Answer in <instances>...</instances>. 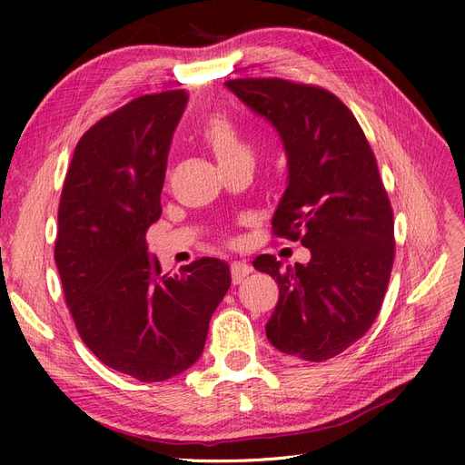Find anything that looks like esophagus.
Returning <instances> with one entry per match:
<instances>
[{
  "label": "esophagus",
  "mask_w": 465,
  "mask_h": 465,
  "mask_svg": "<svg viewBox=\"0 0 465 465\" xmlns=\"http://www.w3.org/2000/svg\"><path fill=\"white\" fill-rule=\"evenodd\" d=\"M252 273V267L246 262H232L231 263V275H232V283L238 285L244 277Z\"/></svg>",
  "instance_id": "esophagus-1"
}]
</instances>
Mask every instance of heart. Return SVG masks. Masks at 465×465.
Masks as SVG:
<instances>
[{
    "instance_id": "b5f03b06",
    "label": "heart",
    "mask_w": 465,
    "mask_h": 465,
    "mask_svg": "<svg viewBox=\"0 0 465 465\" xmlns=\"http://www.w3.org/2000/svg\"><path fill=\"white\" fill-rule=\"evenodd\" d=\"M202 139L207 143V147L213 151L221 168L231 166L238 161L252 159V149L248 142L244 139L242 132L238 130V125L229 116H211L203 125Z\"/></svg>"
}]
</instances>
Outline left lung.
<instances>
[{"label": "left lung", "mask_w": 465, "mask_h": 465, "mask_svg": "<svg viewBox=\"0 0 465 465\" xmlns=\"http://www.w3.org/2000/svg\"><path fill=\"white\" fill-rule=\"evenodd\" d=\"M231 93L277 130L287 188L272 224L311 262L254 260L279 285L265 333L281 353L322 362L369 331L393 263V215L359 122L335 94L285 79H232Z\"/></svg>", "instance_id": "left-lung-1"}]
</instances>
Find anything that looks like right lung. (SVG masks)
Masks as SVG:
<instances>
[{"label": "right lung", "mask_w": 465, "mask_h": 465, "mask_svg": "<svg viewBox=\"0 0 465 465\" xmlns=\"http://www.w3.org/2000/svg\"><path fill=\"white\" fill-rule=\"evenodd\" d=\"M186 91L145 94L85 132L65 174L54 260L75 328L106 367L163 382L200 359L231 287L227 262L163 275L145 234L157 223Z\"/></svg>", "instance_id": "add662e5"}]
</instances>
